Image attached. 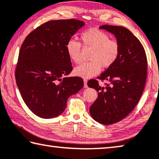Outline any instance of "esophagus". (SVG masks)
<instances>
[{
	"instance_id": "1",
	"label": "esophagus",
	"mask_w": 159,
	"mask_h": 159,
	"mask_svg": "<svg viewBox=\"0 0 159 159\" xmlns=\"http://www.w3.org/2000/svg\"><path fill=\"white\" fill-rule=\"evenodd\" d=\"M84 88L86 89V88H88V84H87L88 81H87L86 79H84Z\"/></svg>"
}]
</instances>
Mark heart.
I'll return each mask as SVG.
<instances>
[{"label":"heart","instance_id":"obj_1","mask_svg":"<svg viewBox=\"0 0 159 159\" xmlns=\"http://www.w3.org/2000/svg\"><path fill=\"white\" fill-rule=\"evenodd\" d=\"M81 39L85 46L93 48L90 59L92 61L84 62L75 68L74 72L78 76L89 79L97 75L101 66L107 68L116 61L119 55L120 48L117 42L110 39L108 35L97 29H90L81 35ZM66 51L73 61L79 64L81 61V45L74 39L67 42Z\"/></svg>","mask_w":159,"mask_h":159}]
</instances>
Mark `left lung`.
<instances>
[{"instance_id": "8db88e82", "label": "left lung", "mask_w": 159, "mask_h": 159, "mask_svg": "<svg viewBox=\"0 0 159 159\" xmlns=\"http://www.w3.org/2000/svg\"><path fill=\"white\" fill-rule=\"evenodd\" d=\"M100 29L114 35L120 48L114 64L98 77L109 84L101 87L96 80L88 82L89 87L98 93L90 114L96 122L107 125L122 120L137 105L144 89L147 60L142 43L128 29L107 25Z\"/></svg>"}]
</instances>
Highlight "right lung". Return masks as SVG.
I'll return each instance as SVG.
<instances>
[{"mask_svg": "<svg viewBox=\"0 0 159 159\" xmlns=\"http://www.w3.org/2000/svg\"><path fill=\"white\" fill-rule=\"evenodd\" d=\"M85 22L78 20L49 21L27 35L16 69L17 88L25 104L39 117H56L67 100L84 87L80 77H67L73 69L66 45Z\"/></svg>", "mask_w": 159, "mask_h": 159, "instance_id": "obj_1", "label": "right lung"}]
</instances>
